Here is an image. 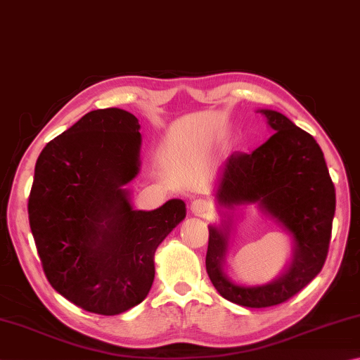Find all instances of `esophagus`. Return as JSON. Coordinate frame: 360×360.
<instances>
[{"label": "esophagus", "mask_w": 360, "mask_h": 360, "mask_svg": "<svg viewBox=\"0 0 360 360\" xmlns=\"http://www.w3.org/2000/svg\"><path fill=\"white\" fill-rule=\"evenodd\" d=\"M190 210L196 217L205 218V217H210L213 213V205L205 199H194L190 205Z\"/></svg>", "instance_id": "34e87169"}]
</instances>
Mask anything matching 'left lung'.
<instances>
[{
    "mask_svg": "<svg viewBox=\"0 0 360 360\" xmlns=\"http://www.w3.org/2000/svg\"><path fill=\"white\" fill-rule=\"evenodd\" d=\"M274 136L253 153H232L218 174L215 199L219 209L257 205L264 217L292 240L285 270L266 285H238L226 274V255L236 219L223 212L219 224L209 226L205 267L212 285L232 304L266 308L283 304L304 289L321 269L329 250L335 215V188L323 150L286 115L257 109Z\"/></svg>",
    "mask_w": 360,
    "mask_h": 360,
    "instance_id": "left-lung-1",
    "label": "left lung"
}]
</instances>
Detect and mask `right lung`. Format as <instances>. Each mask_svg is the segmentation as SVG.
<instances>
[{"label":"right lung","mask_w":360,"mask_h":360,"mask_svg":"<svg viewBox=\"0 0 360 360\" xmlns=\"http://www.w3.org/2000/svg\"><path fill=\"white\" fill-rule=\"evenodd\" d=\"M139 120L117 107L88 112L50 141L34 167L30 228L56 292L113 316L147 297L155 251L186 217L181 199L136 210L126 185L141 170Z\"/></svg>","instance_id":"right-lung-1"}]
</instances>
